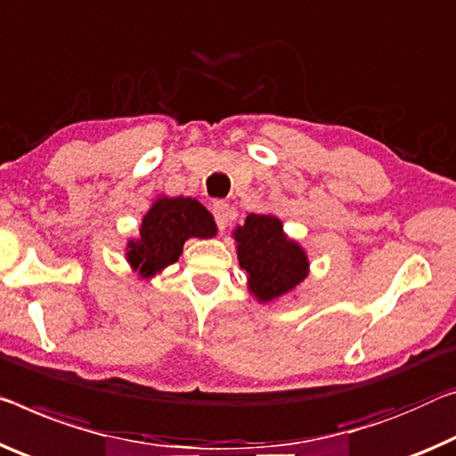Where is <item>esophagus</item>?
<instances>
[{
    "mask_svg": "<svg viewBox=\"0 0 456 456\" xmlns=\"http://www.w3.org/2000/svg\"><path fill=\"white\" fill-rule=\"evenodd\" d=\"M212 212H214V218H216V224H218V228L226 230L228 222L232 220V209H230V206L226 204V201H216V204L212 206Z\"/></svg>",
    "mask_w": 456,
    "mask_h": 456,
    "instance_id": "obj_1",
    "label": "esophagus"
}]
</instances>
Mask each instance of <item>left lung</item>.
I'll list each match as a JSON object with an SVG mask.
<instances>
[{
    "mask_svg": "<svg viewBox=\"0 0 456 456\" xmlns=\"http://www.w3.org/2000/svg\"><path fill=\"white\" fill-rule=\"evenodd\" d=\"M238 263L247 273L250 296L269 304L291 293L310 273V261L297 240L285 234L283 222L273 214H248L234 228Z\"/></svg>",
    "mask_w": 456,
    "mask_h": 456,
    "instance_id": "1",
    "label": "left lung"
}]
</instances>
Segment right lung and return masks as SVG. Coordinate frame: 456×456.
Masks as SVG:
<instances>
[{
	"mask_svg": "<svg viewBox=\"0 0 456 456\" xmlns=\"http://www.w3.org/2000/svg\"><path fill=\"white\" fill-rule=\"evenodd\" d=\"M216 232L214 216L198 200L160 195L144 214L140 234L128 240L126 261L140 277L151 279L179 261L189 238H214Z\"/></svg>",
	"mask_w": 456,
	"mask_h": 456,
	"instance_id": "obj_1",
	"label": "right lung"
}]
</instances>
